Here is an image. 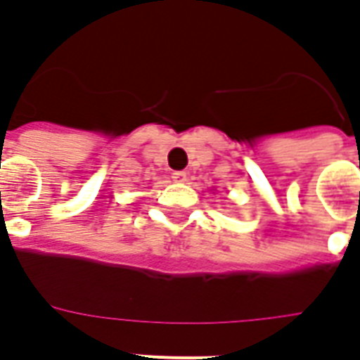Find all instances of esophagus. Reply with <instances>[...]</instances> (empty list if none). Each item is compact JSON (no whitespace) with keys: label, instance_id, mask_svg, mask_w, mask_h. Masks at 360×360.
Listing matches in <instances>:
<instances>
[{"label":"esophagus","instance_id":"obj_1","mask_svg":"<svg viewBox=\"0 0 360 360\" xmlns=\"http://www.w3.org/2000/svg\"><path fill=\"white\" fill-rule=\"evenodd\" d=\"M172 179H174L175 183H185L186 172H174V174H172Z\"/></svg>","mask_w":360,"mask_h":360}]
</instances>
